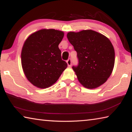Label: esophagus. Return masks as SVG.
Here are the masks:
<instances>
[{"label":"esophagus","mask_w":132,"mask_h":132,"mask_svg":"<svg viewBox=\"0 0 132 132\" xmlns=\"http://www.w3.org/2000/svg\"><path fill=\"white\" fill-rule=\"evenodd\" d=\"M66 62H67V64H68V66L70 67L71 65V59H69L68 61H66Z\"/></svg>","instance_id":"34e87169"}]
</instances>
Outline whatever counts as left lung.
<instances>
[{"mask_svg":"<svg viewBox=\"0 0 132 132\" xmlns=\"http://www.w3.org/2000/svg\"><path fill=\"white\" fill-rule=\"evenodd\" d=\"M67 37L77 53L79 64L72 68L80 83L93 89L106 82L115 64V51L110 40L91 30L69 32Z\"/></svg>","mask_w":132,"mask_h":132,"instance_id":"obj_1","label":"left lung"}]
</instances>
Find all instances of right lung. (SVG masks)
<instances>
[{
    "label": "right lung",
    "instance_id": "add662e5",
    "mask_svg": "<svg viewBox=\"0 0 132 132\" xmlns=\"http://www.w3.org/2000/svg\"><path fill=\"white\" fill-rule=\"evenodd\" d=\"M64 33L54 29H42L33 33L24 42L21 65L27 79L40 88L53 85L68 66L61 57L58 45Z\"/></svg>",
    "mask_w": 132,
    "mask_h": 132
}]
</instances>
